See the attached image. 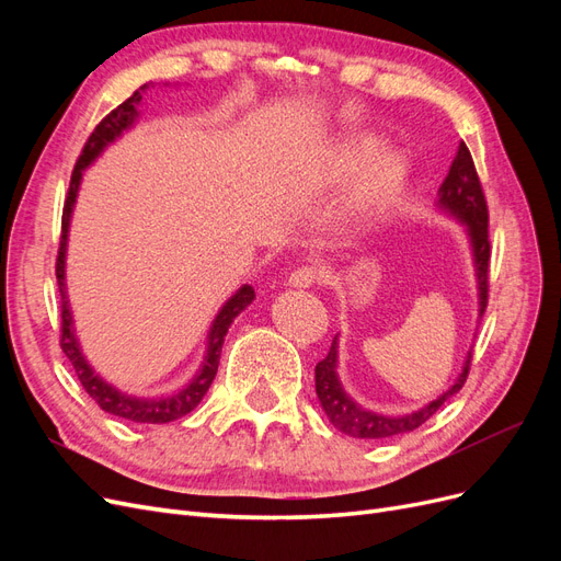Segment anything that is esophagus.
<instances>
[{
    "mask_svg": "<svg viewBox=\"0 0 561 561\" xmlns=\"http://www.w3.org/2000/svg\"><path fill=\"white\" fill-rule=\"evenodd\" d=\"M322 278V271L318 266H299L290 276H287V285L290 287H311Z\"/></svg>",
    "mask_w": 561,
    "mask_h": 561,
    "instance_id": "esophagus-1",
    "label": "esophagus"
}]
</instances>
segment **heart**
<instances>
[{
    "mask_svg": "<svg viewBox=\"0 0 561 561\" xmlns=\"http://www.w3.org/2000/svg\"><path fill=\"white\" fill-rule=\"evenodd\" d=\"M371 140H346L336 145L328 159L318 168L320 184H339L351 178L358 165L369 154ZM404 180V159L398 154H383L371 163L365 175L355 184L346 206H344V222L348 229L363 227L371 222L379 213L386 210L390 198L396 196Z\"/></svg>",
    "mask_w": 561,
    "mask_h": 561,
    "instance_id": "1",
    "label": "heart"
}]
</instances>
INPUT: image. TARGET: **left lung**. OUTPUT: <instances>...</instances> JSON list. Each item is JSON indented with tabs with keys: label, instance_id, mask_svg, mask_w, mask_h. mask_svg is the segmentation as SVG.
<instances>
[{
	"label": "left lung",
	"instance_id": "8db88e82",
	"mask_svg": "<svg viewBox=\"0 0 561 561\" xmlns=\"http://www.w3.org/2000/svg\"><path fill=\"white\" fill-rule=\"evenodd\" d=\"M437 208L456 217L458 222L466 227L468 241L472 248V260H474V276H478V297H480V318H482L486 311V297H489V257H491L489 210H486V198L482 192L478 171H474V163L466 142L458 145L449 173L445 182L439 184ZM336 348L339 344L334 336L328 358H322L316 365V393L332 426L336 431H342L351 437H360V439H388V437L416 431L421 423H426L439 407L461 390V386L468 379L470 360H472V353H468L466 365L461 369V375H458V379L454 381V386L437 400L421 407L419 412L402 414V416H383V414L365 410V407H360L346 393L336 375Z\"/></svg>",
	"mask_w": 561,
	"mask_h": 561
}]
</instances>
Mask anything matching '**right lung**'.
<instances>
[{
	"mask_svg": "<svg viewBox=\"0 0 561 561\" xmlns=\"http://www.w3.org/2000/svg\"><path fill=\"white\" fill-rule=\"evenodd\" d=\"M149 87H140L135 91L126 103L118 105L116 110H112L103 122L95 126V130L91 133V138L87 140L81 149V157L77 159V165L72 171V180H70V192H67L65 198V208H62V233H60V248H58V260H56V278H58V290H60V316H62V325H60V348L62 353L70 358L77 377L83 386V390L95 400V404L100 410L126 419L133 423H171L175 419H182L190 414L194 407L203 400V396L208 393V388L217 375V365H219V355H222V344L225 336L231 328L233 318L239 316L245 307H250L254 299V290L250 285H243L236 290V295L229 297V301L225 304L219 313L215 316L210 332H208V348H206V358L201 363V369L194 375V379L186 383L184 388H180L178 393L171 396H159V398H138L124 393V390L114 388L112 383H107L103 377L95 375V369L89 365V360L83 358V353L79 348L77 334H75V320H72V311H70V299H67V287H65V252H67V233H70V219H72V210H75V201L79 194V184H81V175L87 168L103 154V149L114 142L118 135L124 130H128L135 118H138V105L142 103V93Z\"/></svg>",
	"mask_w": 561,
	"mask_h": 561,
	"instance_id": "right-lung-1",
	"label": "right lung"
}]
</instances>
